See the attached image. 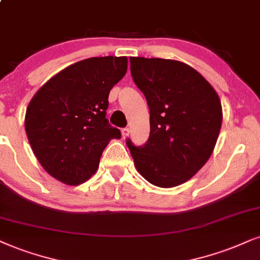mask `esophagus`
Here are the masks:
<instances>
[{
    "instance_id": "esophagus-1",
    "label": "esophagus",
    "mask_w": 260,
    "mask_h": 260,
    "mask_svg": "<svg viewBox=\"0 0 260 260\" xmlns=\"http://www.w3.org/2000/svg\"><path fill=\"white\" fill-rule=\"evenodd\" d=\"M121 134H122L123 138H126L128 134H129V128H127V127L122 128V129H121Z\"/></svg>"
}]
</instances>
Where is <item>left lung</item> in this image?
Here are the masks:
<instances>
[{
  "label": "left lung",
  "mask_w": 260,
  "mask_h": 260,
  "mask_svg": "<svg viewBox=\"0 0 260 260\" xmlns=\"http://www.w3.org/2000/svg\"><path fill=\"white\" fill-rule=\"evenodd\" d=\"M131 74L150 109L144 145L126 144L138 172L154 186L186 182L211 156L222 126L221 101L211 85L182 62L129 57Z\"/></svg>",
  "instance_id": "left-lung-1"
}]
</instances>
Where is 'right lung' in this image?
<instances>
[{"mask_svg":"<svg viewBox=\"0 0 260 260\" xmlns=\"http://www.w3.org/2000/svg\"><path fill=\"white\" fill-rule=\"evenodd\" d=\"M126 56L91 57L54 75L29 102L25 129L52 177L80 185L93 175L102 152L121 132L107 119L109 92L127 72Z\"/></svg>","mask_w":260,"mask_h":260,"instance_id":"1","label":"right lung"}]
</instances>
